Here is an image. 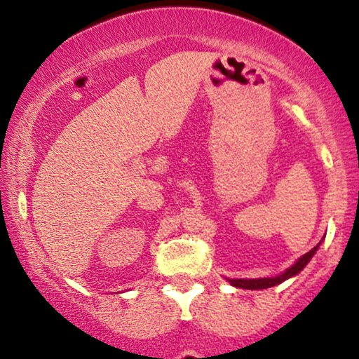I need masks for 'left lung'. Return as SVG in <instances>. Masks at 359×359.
I'll return each instance as SVG.
<instances>
[{"mask_svg":"<svg viewBox=\"0 0 359 359\" xmlns=\"http://www.w3.org/2000/svg\"><path fill=\"white\" fill-rule=\"evenodd\" d=\"M320 245V243H319ZM319 245L314 246L311 251H307L306 255H304L302 258H299V262H295V265H292L290 269L283 271L282 275H278V277H271V278H236V280H229L231 282V285L238 287V288H248V290H259V288H269V287H275L278 285V283L285 282L287 278L294 277V275H297L302 271L304 266L307 265L309 262H311V258L314 257V253L317 251V248H319Z\"/></svg>","mask_w":359,"mask_h":359,"instance_id":"left-lung-1","label":"left lung"}]
</instances>
